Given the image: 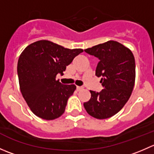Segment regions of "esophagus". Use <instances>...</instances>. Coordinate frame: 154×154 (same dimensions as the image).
<instances>
[{"label":"esophagus","mask_w":154,"mask_h":154,"mask_svg":"<svg viewBox=\"0 0 154 154\" xmlns=\"http://www.w3.org/2000/svg\"><path fill=\"white\" fill-rule=\"evenodd\" d=\"M83 89V86H77V90L78 91H82V90Z\"/></svg>","instance_id":"1"}]
</instances>
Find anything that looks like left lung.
I'll use <instances>...</instances> for the list:
<instances>
[{"instance_id":"8db88e82","label":"left lung","mask_w":154,"mask_h":154,"mask_svg":"<svg viewBox=\"0 0 154 154\" xmlns=\"http://www.w3.org/2000/svg\"><path fill=\"white\" fill-rule=\"evenodd\" d=\"M99 59L95 71L101 77L103 86L100 92L90 90L91 98L83 103L86 112L97 119H106L119 112L133 91L136 79V64L133 53L116 41H110L84 50Z\"/></svg>"}]
</instances>
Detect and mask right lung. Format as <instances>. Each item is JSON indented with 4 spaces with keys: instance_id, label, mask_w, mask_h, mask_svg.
Instances as JSON below:
<instances>
[{
    "instance_id": "obj_1",
    "label": "right lung",
    "mask_w": 154,
    "mask_h": 154,
    "mask_svg": "<svg viewBox=\"0 0 154 154\" xmlns=\"http://www.w3.org/2000/svg\"><path fill=\"white\" fill-rule=\"evenodd\" d=\"M83 49H68L48 40L29 45L18 61V81L23 97L31 111L45 120H54L64 113L76 86L56 80Z\"/></svg>"
}]
</instances>
